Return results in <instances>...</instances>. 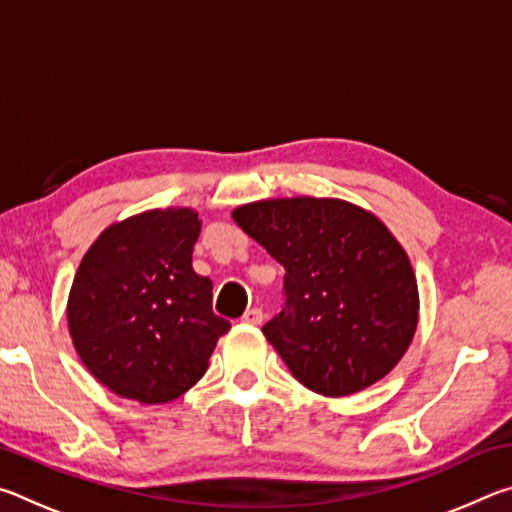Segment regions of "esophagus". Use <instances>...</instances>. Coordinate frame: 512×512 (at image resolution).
<instances>
[{"label":"esophagus","mask_w":512,"mask_h":512,"mask_svg":"<svg viewBox=\"0 0 512 512\" xmlns=\"http://www.w3.org/2000/svg\"><path fill=\"white\" fill-rule=\"evenodd\" d=\"M262 320H264V311L262 309H257V307H253V309H248L246 314H244V318H241V323H246V325H262Z\"/></svg>","instance_id":"34e87169"}]
</instances>
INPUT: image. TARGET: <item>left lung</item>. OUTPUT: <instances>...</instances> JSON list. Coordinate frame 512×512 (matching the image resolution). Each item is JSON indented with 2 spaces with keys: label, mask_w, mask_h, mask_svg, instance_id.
Masks as SVG:
<instances>
[{
  "label": "left lung",
  "mask_w": 512,
  "mask_h": 512,
  "mask_svg": "<svg viewBox=\"0 0 512 512\" xmlns=\"http://www.w3.org/2000/svg\"><path fill=\"white\" fill-rule=\"evenodd\" d=\"M284 266L266 341L309 391L343 397L395 368L418 327L409 257L377 216L336 198H275L232 212Z\"/></svg>",
  "instance_id": "left-lung-1"
}]
</instances>
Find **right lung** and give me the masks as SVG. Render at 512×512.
<instances>
[{
    "instance_id": "obj_1",
    "label": "right lung",
    "mask_w": 512,
    "mask_h": 512,
    "mask_svg": "<svg viewBox=\"0 0 512 512\" xmlns=\"http://www.w3.org/2000/svg\"><path fill=\"white\" fill-rule=\"evenodd\" d=\"M201 235L185 207L110 225L85 253L67 302L81 361L112 393L164 404L205 375L230 323L212 311V282L194 273Z\"/></svg>"
}]
</instances>
